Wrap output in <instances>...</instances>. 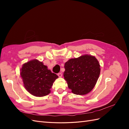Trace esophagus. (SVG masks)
<instances>
[{
	"mask_svg": "<svg viewBox=\"0 0 129 129\" xmlns=\"http://www.w3.org/2000/svg\"><path fill=\"white\" fill-rule=\"evenodd\" d=\"M57 75H58V76L59 77H61L62 76V74L61 73H59L57 74Z\"/></svg>",
	"mask_w": 129,
	"mask_h": 129,
	"instance_id": "1",
	"label": "esophagus"
}]
</instances>
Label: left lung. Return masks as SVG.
<instances>
[{"label":"left lung","mask_w":129,"mask_h":129,"mask_svg":"<svg viewBox=\"0 0 129 129\" xmlns=\"http://www.w3.org/2000/svg\"><path fill=\"white\" fill-rule=\"evenodd\" d=\"M63 76L74 94L85 95L95 87L100 74V65L95 57L85 55L66 62Z\"/></svg>","instance_id":"obj_1"}]
</instances>
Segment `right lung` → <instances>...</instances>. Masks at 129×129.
I'll return each mask as SVG.
<instances>
[{
	"label": "right lung",
	"instance_id": "add662e5",
	"mask_svg": "<svg viewBox=\"0 0 129 129\" xmlns=\"http://www.w3.org/2000/svg\"><path fill=\"white\" fill-rule=\"evenodd\" d=\"M20 75L27 90L37 97L49 93L53 82L58 77L42 62L37 60L30 61L23 65Z\"/></svg>",
	"mask_w": 129,
	"mask_h": 129
}]
</instances>
